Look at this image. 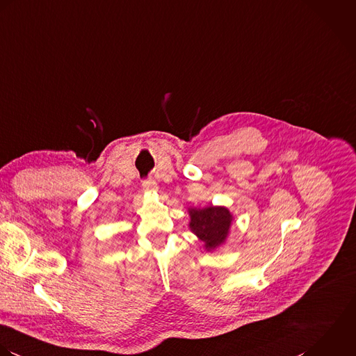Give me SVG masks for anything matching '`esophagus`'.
Masks as SVG:
<instances>
[{
  "mask_svg": "<svg viewBox=\"0 0 356 356\" xmlns=\"http://www.w3.org/2000/svg\"><path fill=\"white\" fill-rule=\"evenodd\" d=\"M142 186L143 188H144V191H156V190H158L156 181H155V180H152V179L143 180Z\"/></svg>",
  "mask_w": 356,
  "mask_h": 356,
  "instance_id": "obj_1",
  "label": "esophagus"
}]
</instances>
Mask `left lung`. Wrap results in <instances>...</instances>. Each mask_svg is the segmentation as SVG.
Returning a JSON list of instances; mask_svg holds the SVG:
<instances>
[{
    "mask_svg": "<svg viewBox=\"0 0 356 356\" xmlns=\"http://www.w3.org/2000/svg\"><path fill=\"white\" fill-rule=\"evenodd\" d=\"M190 228L205 242L208 250L217 248L225 241L232 216L221 207H209L204 209H190Z\"/></svg>",
    "mask_w": 356,
    "mask_h": 356,
    "instance_id": "1",
    "label": "left lung"
}]
</instances>
